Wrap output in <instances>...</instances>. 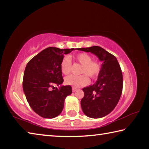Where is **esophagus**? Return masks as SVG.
<instances>
[{"mask_svg": "<svg viewBox=\"0 0 149 149\" xmlns=\"http://www.w3.org/2000/svg\"><path fill=\"white\" fill-rule=\"evenodd\" d=\"M76 91H77V89H76V88H75V87H72V91H73V92Z\"/></svg>", "mask_w": 149, "mask_h": 149, "instance_id": "obj_1", "label": "esophagus"}]
</instances>
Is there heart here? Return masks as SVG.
Returning a JSON list of instances; mask_svg holds the SVG:
<instances>
[{"label":"heart","mask_w":149,"mask_h":149,"mask_svg":"<svg viewBox=\"0 0 149 149\" xmlns=\"http://www.w3.org/2000/svg\"><path fill=\"white\" fill-rule=\"evenodd\" d=\"M75 59L82 64L80 70L81 75H70L65 77V82L68 85L75 87H79L89 84V80L87 75L91 78H95L99 75L101 66L99 62L92 60V57L87 53L78 54ZM60 70L63 74H68L71 70V60L68 56L63 58L60 63Z\"/></svg>","instance_id":"b5f03b06"}]
</instances>
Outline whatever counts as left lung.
I'll list each match as a JSON object with an SVG mask.
<instances>
[{
	"instance_id": "8db88e82",
	"label": "left lung",
	"mask_w": 149,
	"mask_h": 149,
	"mask_svg": "<svg viewBox=\"0 0 149 149\" xmlns=\"http://www.w3.org/2000/svg\"><path fill=\"white\" fill-rule=\"evenodd\" d=\"M77 50L94 54L102 62L97 81L82 89L84 97L81 100V107L87 116L102 118L114 109L122 95L123 75L120 64L114 55L100 47Z\"/></svg>"
}]
</instances>
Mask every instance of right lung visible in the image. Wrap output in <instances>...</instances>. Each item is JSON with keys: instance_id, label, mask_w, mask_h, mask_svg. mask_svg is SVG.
Listing matches in <instances>:
<instances>
[{"instance_id": "add662e5", "label": "right lung", "mask_w": 149, "mask_h": 149, "mask_svg": "<svg viewBox=\"0 0 149 149\" xmlns=\"http://www.w3.org/2000/svg\"><path fill=\"white\" fill-rule=\"evenodd\" d=\"M74 49L47 48L27 64L23 78L24 92L29 106L40 116H58L64 108L65 99L72 94L70 85H61L64 79L60 63L64 55ZM54 84L61 86L54 88ZM51 87L53 90H50Z\"/></svg>"}]
</instances>
